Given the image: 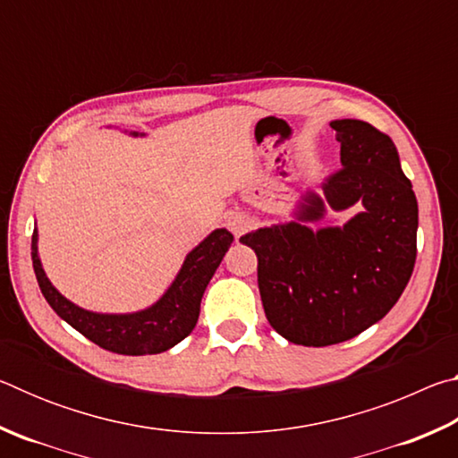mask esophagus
Segmentation results:
<instances>
[{
	"label": "esophagus",
	"instance_id": "obj_1",
	"mask_svg": "<svg viewBox=\"0 0 458 458\" xmlns=\"http://www.w3.org/2000/svg\"><path fill=\"white\" fill-rule=\"evenodd\" d=\"M226 226H228V230L232 232V234H234L236 238H240V236L244 234V232L250 230L252 218L248 214H244V212H230L226 216Z\"/></svg>",
	"mask_w": 458,
	"mask_h": 458
}]
</instances>
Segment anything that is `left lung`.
Wrapping results in <instances>:
<instances>
[{
    "mask_svg": "<svg viewBox=\"0 0 458 458\" xmlns=\"http://www.w3.org/2000/svg\"><path fill=\"white\" fill-rule=\"evenodd\" d=\"M341 169L321 193L299 196L291 218L240 238L259 257V289L273 329L291 344H341L396 305L416 262L418 201L396 145L369 123H329ZM359 210L341 227H317L327 209Z\"/></svg>",
    "mask_w": 458,
    "mask_h": 458,
    "instance_id": "left-lung-1",
    "label": "left lung"
}]
</instances>
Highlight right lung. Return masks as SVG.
I'll list each match as a JSON object with an SVG mask.
<instances>
[{
  "label": "right lung",
  "mask_w": 458,
  "mask_h": 458,
  "mask_svg": "<svg viewBox=\"0 0 458 458\" xmlns=\"http://www.w3.org/2000/svg\"><path fill=\"white\" fill-rule=\"evenodd\" d=\"M143 137L145 133H129ZM234 236L226 228H216L185 254L172 284L153 305L131 313H97L66 299L50 283L38 252V228L32 236V262L40 291L48 305L92 344L121 355H151L172 350L193 331L199 317V303L216 268L228 252Z\"/></svg>",
  "instance_id": "1"
}]
</instances>
